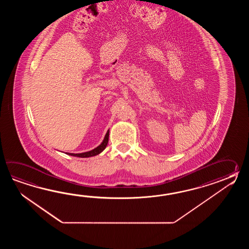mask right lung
I'll return each instance as SVG.
<instances>
[{
    "label": "right lung",
    "mask_w": 249,
    "mask_h": 249,
    "mask_svg": "<svg viewBox=\"0 0 249 249\" xmlns=\"http://www.w3.org/2000/svg\"><path fill=\"white\" fill-rule=\"evenodd\" d=\"M108 136H109V130H107L106 135L104 137L103 142H101V145H99L97 148L90 150V151H87V152H84V153L79 154H74V153H66L69 155V156H73V157H78V158H90V157H93L96 155H99L101 153L105 148H106L107 142H108Z\"/></svg>",
    "instance_id": "obj_1"
}]
</instances>
